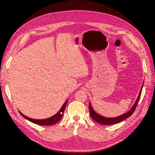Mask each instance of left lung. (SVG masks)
Instances as JSON below:
<instances>
[{
    "label": "left lung",
    "instance_id": "1",
    "mask_svg": "<svg viewBox=\"0 0 155 155\" xmlns=\"http://www.w3.org/2000/svg\"><path fill=\"white\" fill-rule=\"evenodd\" d=\"M143 84H144V82H143V85L141 87L139 95H138L137 98L136 100L134 105H133V107H131V109H130L128 112H127L126 113H124V114H122V115L119 116H117V117H104V116H102L99 114L98 113H97L94 110V109L92 106V105H91V103L90 102H89L88 108H89V111H90V114H91V116L92 118L95 121H96L97 123H100L101 124H103V125H111V124H115L119 123H120V122L123 121V120H125L126 119L129 117L133 114V112H134V110L136 109V107L137 106V104L138 103V101H139V100L140 99L142 88H143Z\"/></svg>",
    "mask_w": 155,
    "mask_h": 155
}]
</instances>
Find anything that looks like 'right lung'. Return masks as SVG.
Returning a JSON list of instances; mask_svg holds the SVG:
<instances>
[{"label":"right lung","instance_id":"right-lung-1","mask_svg":"<svg viewBox=\"0 0 155 155\" xmlns=\"http://www.w3.org/2000/svg\"><path fill=\"white\" fill-rule=\"evenodd\" d=\"M67 101H68V99L66 101V102L64 103V104L61 107L60 110L58 112H57L55 115H54L53 116H52L50 118H48V119H32L28 116H26L25 115H24L23 114L22 112H21L20 111H19V112L21 114V115L24 118H25L26 119L29 120L30 122H31V123H33L35 124H39L41 126H51V125L54 124L56 123H58V122L60 121V120L61 119V117H63V115L64 110L65 107H66L67 104Z\"/></svg>","mask_w":155,"mask_h":155}]
</instances>
